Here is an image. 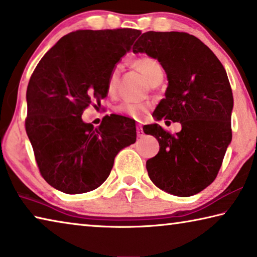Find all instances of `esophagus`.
<instances>
[{"mask_svg": "<svg viewBox=\"0 0 257 257\" xmlns=\"http://www.w3.org/2000/svg\"><path fill=\"white\" fill-rule=\"evenodd\" d=\"M137 134H138V137L139 138H141V137H144V130H142V126L141 125H138L137 126Z\"/></svg>", "mask_w": 257, "mask_h": 257, "instance_id": "1", "label": "esophagus"}]
</instances>
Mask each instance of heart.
<instances>
[{
	"mask_svg": "<svg viewBox=\"0 0 257 257\" xmlns=\"http://www.w3.org/2000/svg\"><path fill=\"white\" fill-rule=\"evenodd\" d=\"M133 66L138 71L144 75L151 86H154L158 81L163 79L164 71L162 68V65L156 60V59L150 57H141L138 58L133 61ZM121 66L116 65L110 71L107 82V90L109 94H112L116 91L117 83L120 76ZM149 104L142 103V102H132V101H124V102L119 103L116 107V112L120 113V115L131 117V118L139 119L145 115V112L148 110Z\"/></svg>",
	"mask_w": 257,
	"mask_h": 257,
	"instance_id": "b5f03b06",
	"label": "heart"
}]
</instances>
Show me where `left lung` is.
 Instances as JSON below:
<instances>
[{
  "label": "left lung",
  "mask_w": 257,
  "mask_h": 257,
  "mask_svg": "<svg viewBox=\"0 0 257 257\" xmlns=\"http://www.w3.org/2000/svg\"><path fill=\"white\" fill-rule=\"evenodd\" d=\"M132 50L157 59L167 74L165 98L153 117L182 126L175 134L158 124L144 126L159 142L158 154L146 164L149 178L171 195H196L215 180L232 139L226 71L212 50L188 33L147 32Z\"/></svg>",
  "instance_id": "obj_1"
}]
</instances>
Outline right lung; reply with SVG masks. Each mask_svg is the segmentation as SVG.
<instances>
[{"label":"right lung","mask_w":257,"mask_h":257,"mask_svg":"<svg viewBox=\"0 0 257 257\" xmlns=\"http://www.w3.org/2000/svg\"><path fill=\"white\" fill-rule=\"evenodd\" d=\"M140 34L131 28L71 32L32 74L25 127L41 175L57 190H94L110 174L116 155L136 142L134 119L111 113L94 127L82 113L106 98L109 74Z\"/></svg>","instance_id":"add662e5"}]
</instances>
